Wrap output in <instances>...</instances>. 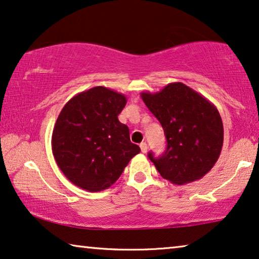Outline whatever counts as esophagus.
<instances>
[{"instance_id":"34e87169","label":"esophagus","mask_w":259,"mask_h":259,"mask_svg":"<svg viewBox=\"0 0 259 259\" xmlns=\"http://www.w3.org/2000/svg\"><path fill=\"white\" fill-rule=\"evenodd\" d=\"M140 148H141V152L142 153H147V144L146 142H141L140 144Z\"/></svg>"}]
</instances>
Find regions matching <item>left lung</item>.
Masks as SVG:
<instances>
[{"label":"left lung","instance_id":"left-lung-1","mask_svg":"<svg viewBox=\"0 0 259 259\" xmlns=\"http://www.w3.org/2000/svg\"><path fill=\"white\" fill-rule=\"evenodd\" d=\"M141 98L164 131L167 148L155 159L157 171L174 185L200 180L219 160L223 146V122L215 105L183 83H170Z\"/></svg>","mask_w":259,"mask_h":259}]
</instances>
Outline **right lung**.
<instances>
[{
    "instance_id": "add662e5",
    "label": "right lung",
    "mask_w": 259,
    "mask_h": 259,
    "mask_svg": "<svg viewBox=\"0 0 259 259\" xmlns=\"http://www.w3.org/2000/svg\"><path fill=\"white\" fill-rule=\"evenodd\" d=\"M126 103L122 93L96 86L63 107L52 131V154L74 186L92 193L110 188L140 153L118 119Z\"/></svg>"
}]
</instances>
